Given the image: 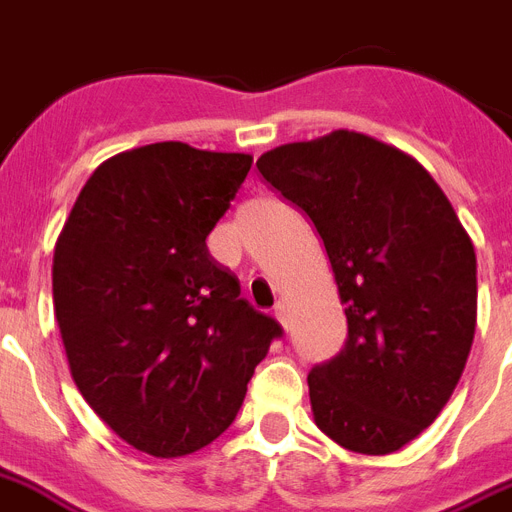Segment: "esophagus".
Here are the masks:
<instances>
[{"label":"esophagus","instance_id":"esophagus-1","mask_svg":"<svg viewBox=\"0 0 512 512\" xmlns=\"http://www.w3.org/2000/svg\"><path fill=\"white\" fill-rule=\"evenodd\" d=\"M273 315H276V321L286 328V305L284 302H276V307H273Z\"/></svg>","mask_w":512,"mask_h":512}]
</instances>
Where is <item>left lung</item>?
<instances>
[{
	"mask_svg": "<svg viewBox=\"0 0 512 512\" xmlns=\"http://www.w3.org/2000/svg\"><path fill=\"white\" fill-rule=\"evenodd\" d=\"M313 220L347 315L342 352L307 386L318 429L352 452L413 442L455 392L476 331V252L421 162L355 131L257 160Z\"/></svg>",
	"mask_w": 512,
	"mask_h": 512,
	"instance_id": "left-lung-1",
	"label": "left lung"
}]
</instances>
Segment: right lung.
<instances>
[{
  "label": "right lung",
  "instance_id": "add662e5",
  "mask_svg": "<svg viewBox=\"0 0 512 512\" xmlns=\"http://www.w3.org/2000/svg\"><path fill=\"white\" fill-rule=\"evenodd\" d=\"M252 157L160 141L102 162L65 220L54 315L73 381L115 434L155 458L234 423L284 328L207 252Z\"/></svg>",
  "mask_w": 512,
  "mask_h": 512
}]
</instances>
